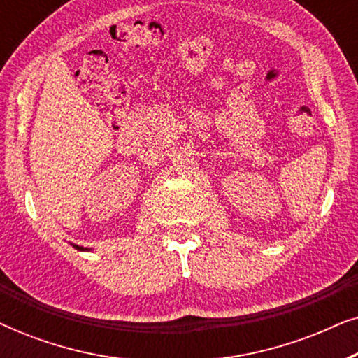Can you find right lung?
Returning a JSON list of instances; mask_svg holds the SVG:
<instances>
[{
  "label": "right lung",
  "mask_w": 358,
  "mask_h": 358,
  "mask_svg": "<svg viewBox=\"0 0 358 358\" xmlns=\"http://www.w3.org/2000/svg\"><path fill=\"white\" fill-rule=\"evenodd\" d=\"M73 246H75V248L78 249V251H90V249H87V248L85 249V248H81V246H76V244H73Z\"/></svg>",
  "instance_id": "obj_1"
}]
</instances>
